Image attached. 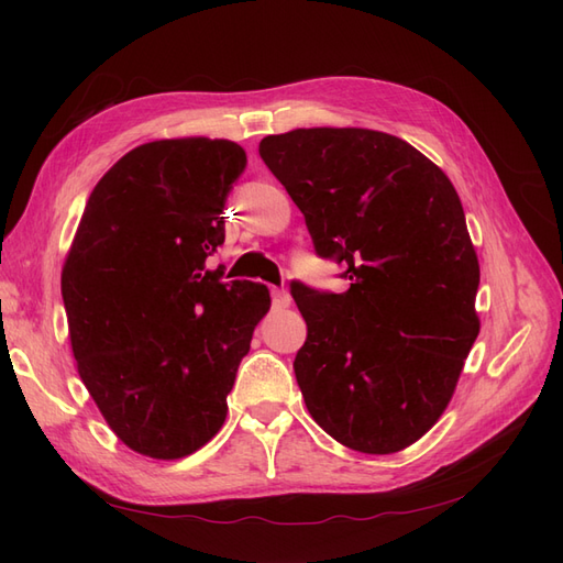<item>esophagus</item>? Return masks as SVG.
Instances as JSON below:
<instances>
[{
  "label": "esophagus",
  "instance_id": "1",
  "mask_svg": "<svg viewBox=\"0 0 563 563\" xmlns=\"http://www.w3.org/2000/svg\"><path fill=\"white\" fill-rule=\"evenodd\" d=\"M269 296H272V305H275V308H288V302H291V296H288L286 288H279V286H272Z\"/></svg>",
  "mask_w": 563,
  "mask_h": 563
}]
</instances>
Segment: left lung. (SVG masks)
Wrapping results in <instances>:
<instances>
[{
  "mask_svg": "<svg viewBox=\"0 0 563 563\" xmlns=\"http://www.w3.org/2000/svg\"><path fill=\"white\" fill-rule=\"evenodd\" d=\"M261 159L345 294L291 282L308 323L294 371L323 432L362 453L411 446L444 413L479 335V261L455 187L397 135L296 129Z\"/></svg>",
  "mask_w": 563,
  "mask_h": 563,
  "instance_id": "8db88e82",
  "label": "left lung"
}]
</instances>
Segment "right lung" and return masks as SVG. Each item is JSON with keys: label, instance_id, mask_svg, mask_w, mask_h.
<instances>
[{"label": "right lung", "instance_id": "obj_1", "mask_svg": "<svg viewBox=\"0 0 563 563\" xmlns=\"http://www.w3.org/2000/svg\"><path fill=\"white\" fill-rule=\"evenodd\" d=\"M246 155L232 141L135 147L98 180L63 267L77 371L112 432L176 460L223 428L236 368L269 310L265 284L207 258Z\"/></svg>", "mask_w": 563, "mask_h": 563}]
</instances>
